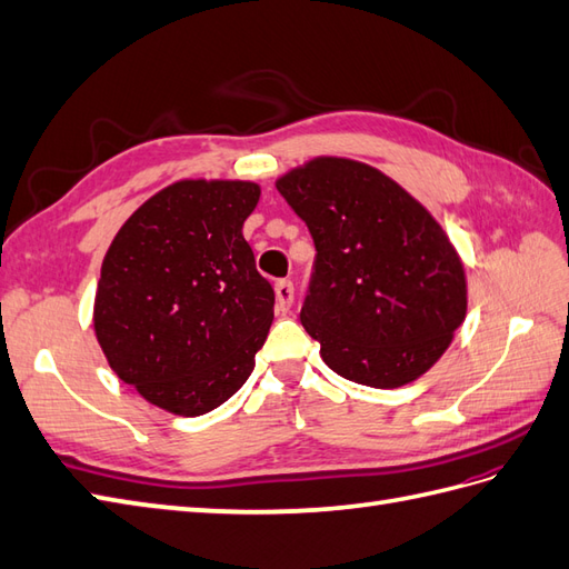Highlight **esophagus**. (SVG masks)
<instances>
[{
	"label": "esophagus",
	"mask_w": 569,
	"mask_h": 569,
	"mask_svg": "<svg viewBox=\"0 0 569 569\" xmlns=\"http://www.w3.org/2000/svg\"><path fill=\"white\" fill-rule=\"evenodd\" d=\"M274 299H277V313H287L292 309V301H295V284L289 280L274 282Z\"/></svg>",
	"instance_id": "34e87169"
}]
</instances>
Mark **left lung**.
I'll use <instances>...</instances> for the list:
<instances>
[{
    "mask_svg": "<svg viewBox=\"0 0 569 569\" xmlns=\"http://www.w3.org/2000/svg\"><path fill=\"white\" fill-rule=\"evenodd\" d=\"M274 186L316 243L301 326L323 362L371 389L420 379L468 309L447 231L393 178L355 159L316 157Z\"/></svg>",
    "mask_w": 569,
    "mask_h": 569,
    "instance_id": "8db88e82",
    "label": "left lung"
}]
</instances>
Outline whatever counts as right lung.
I'll use <instances>...</instances> for the list:
<instances>
[{
  "instance_id": "right-lung-1",
  "label": "right lung",
  "mask_w": 569,
  "mask_h": 569,
  "mask_svg": "<svg viewBox=\"0 0 569 569\" xmlns=\"http://www.w3.org/2000/svg\"><path fill=\"white\" fill-rule=\"evenodd\" d=\"M258 200L253 180H178L108 246L96 340L151 406L198 418L251 377L274 318V292L241 231Z\"/></svg>"
}]
</instances>
